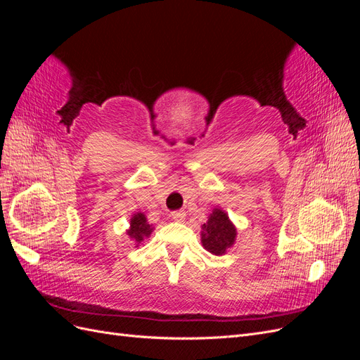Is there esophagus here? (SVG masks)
<instances>
[{
	"label": "esophagus",
	"instance_id": "34e87169",
	"mask_svg": "<svg viewBox=\"0 0 360 360\" xmlns=\"http://www.w3.org/2000/svg\"><path fill=\"white\" fill-rule=\"evenodd\" d=\"M171 217L176 222H183L184 221V217H186V212L184 210H177V212H172L171 213Z\"/></svg>",
	"mask_w": 360,
	"mask_h": 360
}]
</instances>
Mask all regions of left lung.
<instances>
[{
  "mask_svg": "<svg viewBox=\"0 0 360 360\" xmlns=\"http://www.w3.org/2000/svg\"><path fill=\"white\" fill-rule=\"evenodd\" d=\"M201 228V243L210 254L222 255L236 242V226L230 221L228 214L221 209H213L209 216V221Z\"/></svg>",
  "mask_w": 360,
  "mask_h": 360,
  "instance_id": "left-lung-1",
  "label": "left lung"
}]
</instances>
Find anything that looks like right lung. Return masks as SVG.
<instances>
[{
  "label": "right lung",
  "mask_w": 360,
  "mask_h": 360,
  "mask_svg": "<svg viewBox=\"0 0 360 360\" xmlns=\"http://www.w3.org/2000/svg\"><path fill=\"white\" fill-rule=\"evenodd\" d=\"M151 233H153V226L147 222L146 214L141 212L135 213L132 216V219H130V228L127 230V236L130 238H134V242L136 245H139Z\"/></svg>",
  "instance_id": "add662e5"
}]
</instances>
